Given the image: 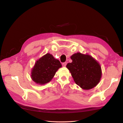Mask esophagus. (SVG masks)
<instances>
[{"instance_id": "1", "label": "esophagus", "mask_w": 123, "mask_h": 123, "mask_svg": "<svg viewBox=\"0 0 123 123\" xmlns=\"http://www.w3.org/2000/svg\"><path fill=\"white\" fill-rule=\"evenodd\" d=\"M66 64H67V63H66V62H64V63H63V64H62V65H63V66H64V67H65Z\"/></svg>"}]
</instances>
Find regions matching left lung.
<instances>
[{"label": "left lung", "mask_w": 123, "mask_h": 123, "mask_svg": "<svg viewBox=\"0 0 123 123\" xmlns=\"http://www.w3.org/2000/svg\"><path fill=\"white\" fill-rule=\"evenodd\" d=\"M72 63L67 68L77 85L84 90L95 87L102 77L100 66L95 59L88 55L77 53L71 57Z\"/></svg>", "instance_id": "left-lung-1"}]
</instances>
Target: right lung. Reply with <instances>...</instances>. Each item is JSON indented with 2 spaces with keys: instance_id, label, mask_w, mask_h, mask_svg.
<instances>
[{
  "instance_id": "1",
  "label": "right lung",
  "mask_w": 123,
  "mask_h": 123,
  "mask_svg": "<svg viewBox=\"0 0 123 123\" xmlns=\"http://www.w3.org/2000/svg\"><path fill=\"white\" fill-rule=\"evenodd\" d=\"M62 67L59 60L49 53L43 56L36 62L32 70V80L39 84H45L51 80L58 68Z\"/></svg>"
}]
</instances>
